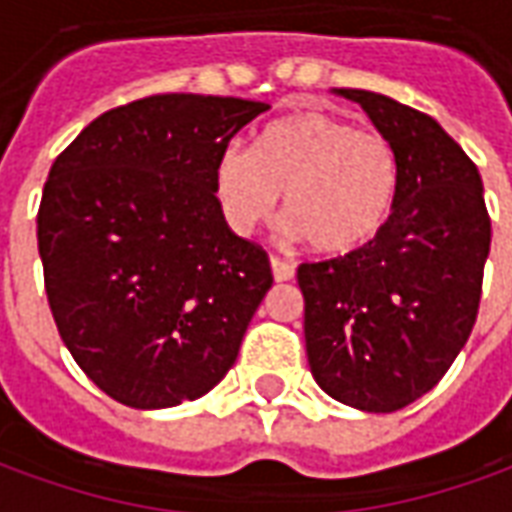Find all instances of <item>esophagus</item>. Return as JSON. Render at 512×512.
Segmentation results:
<instances>
[{
	"label": "esophagus",
	"instance_id": "34e87169",
	"mask_svg": "<svg viewBox=\"0 0 512 512\" xmlns=\"http://www.w3.org/2000/svg\"><path fill=\"white\" fill-rule=\"evenodd\" d=\"M271 271H274V279H277V282H288V279H293V274H296V268L290 266V263H285V260H279V257H271Z\"/></svg>",
	"mask_w": 512,
	"mask_h": 512
}]
</instances>
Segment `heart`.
<instances>
[{"label":"heart","mask_w":512,"mask_h":512,"mask_svg":"<svg viewBox=\"0 0 512 512\" xmlns=\"http://www.w3.org/2000/svg\"><path fill=\"white\" fill-rule=\"evenodd\" d=\"M213 191L238 235H252L277 211L312 252L348 255L384 230L397 194V156L378 131L340 117L301 112L260 134L257 150L227 145L213 167Z\"/></svg>","instance_id":"1"}]
</instances>
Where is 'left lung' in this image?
Returning a JSON list of instances; mask_svg holds the SVG:
<instances>
[{
    "label": "left lung",
    "instance_id": "1",
    "mask_svg": "<svg viewBox=\"0 0 512 512\" xmlns=\"http://www.w3.org/2000/svg\"><path fill=\"white\" fill-rule=\"evenodd\" d=\"M397 156L384 230L362 249L301 263L304 340L318 386L389 414L430 392L472 334L491 249L483 180L433 117L370 90H334Z\"/></svg>",
    "mask_w": 512,
    "mask_h": 512
}]
</instances>
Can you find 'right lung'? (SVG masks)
I'll return each instance as SVG.
<instances>
[{"instance_id":"right-lung-1","label":"right lung","mask_w":512,"mask_h":512,"mask_svg":"<svg viewBox=\"0 0 512 512\" xmlns=\"http://www.w3.org/2000/svg\"><path fill=\"white\" fill-rule=\"evenodd\" d=\"M266 109L150 95L95 117L51 164L38 211L51 315L76 365L123 406L197 400L235 365L274 277L224 222L213 167Z\"/></svg>"}]
</instances>
